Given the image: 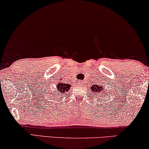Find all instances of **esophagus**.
Wrapping results in <instances>:
<instances>
[{"label": "esophagus", "instance_id": "1", "mask_svg": "<svg viewBox=\"0 0 149 149\" xmlns=\"http://www.w3.org/2000/svg\"><path fill=\"white\" fill-rule=\"evenodd\" d=\"M81 82H82V81H79V85H81Z\"/></svg>", "mask_w": 149, "mask_h": 149}]
</instances>
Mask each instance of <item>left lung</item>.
<instances>
[{
  "label": "left lung",
  "instance_id": "1",
  "mask_svg": "<svg viewBox=\"0 0 149 149\" xmlns=\"http://www.w3.org/2000/svg\"><path fill=\"white\" fill-rule=\"evenodd\" d=\"M89 88H90V89L91 90H92V91H93V86H92V87H89ZM101 88V89H102V87H99L98 86V87H97V88L96 89H94V91H97V93H98V92H101V90L100 89ZM103 89H104V87H103Z\"/></svg>",
  "mask_w": 149,
  "mask_h": 149
}]
</instances>
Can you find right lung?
<instances>
[{"mask_svg": "<svg viewBox=\"0 0 149 149\" xmlns=\"http://www.w3.org/2000/svg\"><path fill=\"white\" fill-rule=\"evenodd\" d=\"M57 87H57V89H58V92L64 93V92H66V91H68L69 90L70 85L68 84H66V83H58Z\"/></svg>", "mask_w": 149, "mask_h": 149, "instance_id": "1", "label": "right lung"}]
</instances>
